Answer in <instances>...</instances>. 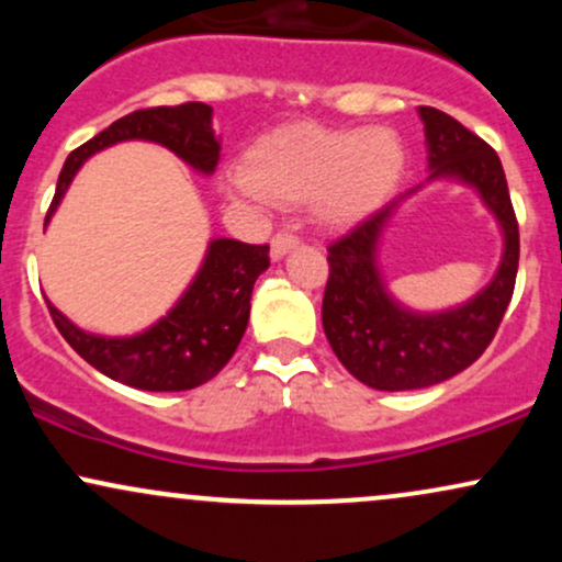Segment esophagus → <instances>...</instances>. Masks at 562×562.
I'll list each match as a JSON object with an SVG mask.
<instances>
[{
	"label": "esophagus",
	"mask_w": 562,
	"mask_h": 562,
	"mask_svg": "<svg viewBox=\"0 0 562 562\" xmlns=\"http://www.w3.org/2000/svg\"><path fill=\"white\" fill-rule=\"evenodd\" d=\"M299 245V237L290 235V232H277V235L272 237V259L280 261L282 256H288L290 250Z\"/></svg>",
	"instance_id": "34e87169"
}]
</instances>
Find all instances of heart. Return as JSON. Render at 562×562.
<instances>
[{
    "label": "heart",
    "mask_w": 562,
    "mask_h": 562,
    "mask_svg": "<svg viewBox=\"0 0 562 562\" xmlns=\"http://www.w3.org/2000/svg\"><path fill=\"white\" fill-rule=\"evenodd\" d=\"M404 166V139L393 128L295 124L256 142L229 184L277 205L312 200L325 227L348 229L383 209Z\"/></svg>",
    "instance_id": "b5f03b06"
}]
</instances>
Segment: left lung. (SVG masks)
I'll return each instance as SVG.
<instances>
[{
  "label": "left lung",
  "mask_w": 562,
  "mask_h": 562,
  "mask_svg": "<svg viewBox=\"0 0 562 562\" xmlns=\"http://www.w3.org/2000/svg\"><path fill=\"white\" fill-rule=\"evenodd\" d=\"M417 113L428 147L430 173L425 183L470 186L501 227L503 259L493 280L457 307L420 313L398 302L379 269V245L395 211L424 184L391 200L351 235L330 245L322 327L340 364L378 391L428 389L473 364L492 344L518 274V222L499 156L451 115L425 105Z\"/></svg>",
  "instance_id": "8db88e82"
}]
</instances>
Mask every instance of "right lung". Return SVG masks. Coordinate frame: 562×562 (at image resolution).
I'll return each instance as SVG.
<instances>
[{
	"label": "right lung",
	"mask_w": 562,
	"mask_h": 562,
	"mask_svg": "<svg viewBox=\"0 0 562 562\" xmlns=\"http://www.w3.org/2000/svg\"><path fill=\"white\" fill-rule=\"evenodd\" d=\"M134 139L166 147L203 177L216 171L222 150V139L214 132V108L205 102L128 113L70 153L57 179L47 224L89 158ZM267 269L269 245L214 237L177 303L134 335L89 333L70 322L49 299L47 308L70 348L102 375L139 391H190L218 375L237 351L248 327L254 285Z\"/></svg>",
	"instance_id": "obj_1"
}]
</instances>
